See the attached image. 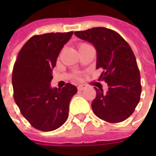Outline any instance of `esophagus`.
Masks as SVG:
<instances>
[{"label":"esophagus","instance_id":"34e87169","mask_svg":"<svg viewBox=\"0 0 156 156\" xmlns=\"http://www.w3.org/2000/svg\"><path fill=\"white\" fill-rule=\"evenodd\" d=\"M86 88H87V87H86L85 85H79L78 87V89L79 91H83V90H84Z\"/></svg>","mask_w":156,"mask_h":156}]
</instances>
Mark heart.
Masks as SVG:
<instances>
[{
    "instance_id": "b5f03b06",
    "label": "heart",
    "mask_w": 156,
    "mask_h": 156,
    "mask_svg": "<svg viewBox=\"0 0 156 156\" xmlns=\"http://www.w3.org/2000/svg\"><path fill=\"white\" fill-rule=\"evenodd\" d=\"M89 44H88V43H81V44H79V46H78V48L80 49V48H84V47H86V46H88Z\"/></svg>"
}]
</instances>
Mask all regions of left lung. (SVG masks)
<instances>
[{"label": "left lung", "instance_id": "obj_1", "mask_svg": "<svg viewBox=\"0 0 156 156\" xmlns=\"http://www.w3.org/2000/svg\"><path fill=\"white\" fill-rule=\"evenodd\" d=\"M79 38L94 44L97 51L96 68H102L99 81L108 83V91L94 88L92 108L97 117L109 123L125 120L133 113L141 94L140 74L130 46L118 32L105 27L78 31Z\"/></svg>", "mask_w": 156, "mask_h": 156}]
</instances>
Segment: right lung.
Wrapping results in <instances>:
<instances>
[{
	"label": "right lung",
	"instance_id": "add662e5",
	"mask_svg": "<svg viewBox=\"0 0 156 156\" xmlns=\"http://www.w3.org/2000/svg\"><path fill=\"white\" fill-rule=\"evenodd\" d=\"M73 32H51L32 37L17 55L12 71L13 97L32 127L52 131L68 117L69 103L78 89L71 83L51 88L52 68Z\"/></svg>",
	"mask_w": 156,
	"mask_h": 156
}]
</instances>
